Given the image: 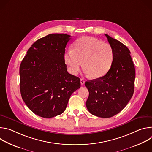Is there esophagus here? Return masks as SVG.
Instances as JSON below:
<instances>
[{"mask_svg":"<svg viewBox=\"0 0 152 152\" xmlns=\"http://www.w3.org/2000/svg\"><path fill=\"white\" fill-rule=\"evenodd\" d=\"M80 83H81V85H84L85 84V80L83 79H80Z\"/></svg>","mask_w":152,"mask_h":152,"instance_id":"obj_1","label":"esophagus"}]
</instances>
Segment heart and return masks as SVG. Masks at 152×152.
Listing matches in <instances>:
<instances>
[{
  "mask_svg": "<svg viewBox=\"0 0 152 152\" xmlns=\"http://www.w3.org/2000/svg\"><path fill=\"white\" fill-rule=\"evenodd\" d=\"M113 58L111 45L93 37H84L75 43L73 50L65 53L64 61L72 75L78 73L83 62L85 72L93 78H99L109 71Z\"/></svg>",
  "mask_w": 152,
  "mask_h": 152,
  "instance_id": "obj_1",
  "label": "heart"
}]
</instances>
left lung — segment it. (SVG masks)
Instances as JSON below:
<instances>
[{"label":"left lung","instance_id":"1","mask_svg":"<svg viewBox=\"0 0 152 152\" xmlns=\"http://www.w3.org/2000/svg\"><path fill=\"white\" fill-rule=\"evenodd\" d=\"M104 35L113 49V61L104 76L85 82L89 91L86 106L91 114L110 118L123 110L132 98L135 70L129 49L120 41Z\"/></svg>","mask_w":152,"mask_h":152}]
</instances>
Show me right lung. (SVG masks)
Returning a JSON list of instances; mask_svg holds the SVG:
<instances>
[{
  "mask_svg": "<svg viewBox=\"0 0 152 152\" xmlns=\"http://www.w3.org/2000/svg\"><path fill=\"white\" fill-rule=\"evenodd\" d=\"M70 37L52 34L37 40L21 62V97L39 117L49 118L61 114L72 93L80 86V79L68 73L64 61Z\"/></svg>",
  "mask_w": 152,
  "mask_h": 152,
  "instance_id": "right-lung-1",
  "label": "right lung"
}]
</instances>
